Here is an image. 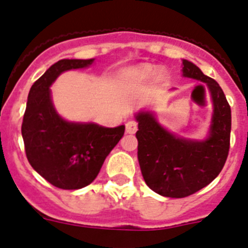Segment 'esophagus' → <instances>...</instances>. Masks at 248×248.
Returning <instances> with one entry per match:
<instances>
[{
  "mask_svg": "<svg viewBox=\"0 0 248 248\" xmlns=\"http://www.w3.org/2000/svg\"><path fill=\"white\" fill-rule=\"evenodd\" d=\"M138 128V124L137 122L135 121H128L126 124V132L127 133H136V131H137Z\"/></svg>",
  "mask_w": 248,
  "mask_h": 248,
  "instance_id": "esophagus-1",
  "label": "esophagus"
}]
</instances>
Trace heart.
<instances>
[{"mask_svg":"<svg viewBox=\"0 0 248 248\" xmlns=\"http://www.w3.org/2000/svg\"><path fill=\"white\" fill-rule=\"evenodd\" d=\"M155 73V66L153 65H149V64H142V65L137 66L132 70V77H137V78H147L149 75H152ZM157 75L159 78L163 77V71L162 70H158L157 71Z\"/></svg>","mask_w":248,"mask_h":248,"instance_id":"obj_1","label":"heart"}]
</instances>
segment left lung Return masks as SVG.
Listing matches in <instances>:
<instances>
[{
	"mask_svg": "<svg viewBox=\"0 0 248 248\" xmlns=\"http://www.w3.org/2000/svg\"><path fill=\"white\" fill-rule=\"evenodd\" d=\"M183 75L206 84L214 104L210 135L185 140L163 128L151 112H138V162L149 188L167 198H185L217 177L229 155L231 108L217 82L195 64L183 60Z\"/></svg>",
	"mask_w": 248,
	"mask_h": 248,
	"instance_id": "8db88e82",
	"label": "left lung"
}]
</instances>
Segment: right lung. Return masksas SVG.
<instances>
[{"mask_svg": "<svg viewBox=\"0 0 248 248\" xmlns=\"http://www.w3.org/2000/svg\"><path fill=\"white\" fill-rule=\"evenodd\" d=\"M93 59H63L53 64L31 88L22 122L27 159L46 182L60 189H81L95 180L105 159L124 133V126L108 128L62 119L50 89L63 71L86 68Z\"/></svg>", "mask_w": 248, "mask_h": 248, "instance_id": "add662e5", "label": "right lung"}]
</instances>
